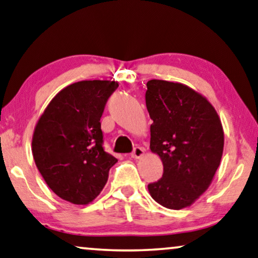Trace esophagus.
Returning <instances> with one entry per match:
<instances>
[{"instance_id":"1","label":"esophagus","mask_w":258,"mask_h":258,"mask_svg":"<svg viewBox=\"0 0 258 258\" xmlns=\"http://www.w3.org/2000/svg\"><path fill=\"white\" fill-rule=\"evenodd\" d=\"M145 154V149L142 147H136L133 149L132 154H131V156L133 157V159H140V157L144 155Z\"/></svg>"}]
</instances>
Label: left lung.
<instances>
[{"mask_svg": "<svg viewBox=\"0 0 258 258\" xmlns=\"http://www.w3.org/2000/svg\"><path fill=\"white\" fill-rule=\"evenodd\" d=\"M146 106L151 151L161 157L163 176L148 184L152 198L171 210L190 206L212 182L224 151V130L217 111L182 83L151 80Z\"/></svg>", "mask_w": 258, "mask_h": 258, "instance_id": "8db88e82", "label": "left lung"}]
</instances>
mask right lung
<instances>
[{"label":"right lung","instance_id":"obj_1","mask_svg":"<svg viewBox=\"0 0 258 258\" xmlns=\"http://www.w3.org/2000/svg\"><path fill=\"white\" fill-rule=\"evenodd\" d=\"M114 81H80L56 94L38 120L32 154L60 198L86 205L101 194L117 159L103 147L101 117Z\"/></svg>","mask_w":258,"mask_h":258}]
</instances>
